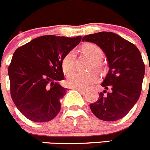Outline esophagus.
<instances>
[{"mask_svg":"<svg viewBox=\"0 0 150 150\" xmlns=\"http://www.w3.org/2000/svg\"><path fill=\"white\" fill-rule=\"evenodd\" d=\"M74 88L77 90L78 91H79V92L82 94H85V92H86V91H85L84 89H82V88Z\"/></svg>","mask_w":150,"mask_h":150,"instance_id":"1","label":"esophagus"}]
</instances>
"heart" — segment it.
<instances>
[{
    "label": "heart",
    "instance_id": "heart-1",
    "mask_svg": "<svg viewBox=\"0 0 150 150\" xmlns=\"http://www.w3.org/2000/svg\"><path fill=\"white\" fill-rule=\"evenodd\" d=\"M82 51L94 61V65L100 68V60L104 57L103 50L95 43H86L82 46ZM75 61V54L73 51L70 52L62 60V68L64 73H68L73 69ZM99 76L94 71L91 72H79L73 71L67 75L66 83L68 86L86 89L91 85L98 82Z\"/></svg>",
    "mask_w": 150,
    "mask_h": 150
}]
</instances>
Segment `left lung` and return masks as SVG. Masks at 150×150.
<instances>
[{
    "instance_id": "8db88e82",
    "label": "left lung",
    "mask_w": 150,
    "mask_h": 150,
    "mask_svg": "<svg viewBox=\"0 0 150 150\" xmlns=\"http://www.w3.org/2000/svg\"><path fill=\"white\" fill-rule=\"evenodd\" d=\"M103 50L109 71L101 86L110 91L100 92L96 102L90 104L91 112L104 121H116L127 115L138 100L145 74L140 51L129 41L112 32L95 33L83 37Z\"/></svg>"
}]
</instances>
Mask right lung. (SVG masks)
Masks as SVG:
<instances>
[{"instance_id":"add662e5","label":"right lung","mask_w":150,"mask_h":150,"mask_svg":"<svg viewBox=\"0 0 150 150\" xmlns=\"http://www.w3.org/2000/svg\"><path fill=\"white\" fill-rule=\"evenodd\" d=\"M75 38L45 35L18 47L8 67L10 94L18 110L35 122L53 120L61 110L66 88L62 60L81 41Z\"/></svg>"}]
</instances>
